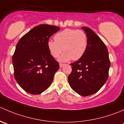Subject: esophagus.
Segmentation results:
<instances>
[{"label":"esophagus","instance_id":"obj_1","mask_svg":"<svg viewBox=\"0 0 124 124\" xmlns=\"http://www.w3.org/2000/svg\"><path fill=\"white\" fill-rule=\"evenodd\" d=\"M64 65H65L64 63H60V64H59V67H60V68H62V67H63V66Z\"/></svg>","mask_w":124,"mask_h":124}]
</instances>
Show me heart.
<instances>
[{"label":"heart","mask_w":124,"mask_h":124,"mask_svg":"<svg viewBox=\"0 0 124 124\" xmlns=\"http://www.w3.org/2000/svg\"><path fill=\"white\" fill-rule=\"evenodd\" d=\"M54 40L48 42V48L54 58H58L61 54L60 61L62 62L79 60L86 51L88 45V38L82 30L65 29L54 36Z\"/></svg>","instance_id":"obj_1"}]
</instances>
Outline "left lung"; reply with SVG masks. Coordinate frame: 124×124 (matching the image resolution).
<instances>
[{
  "label": "left lung",
  "mask_w": 124,
  "mask_h": 124,
  "mask_svg": "<svg viewBox=\"0 0 124 124\" xmlns=\"http://www.w3.org/2000/svg\"><path fill=\"white\" fill-rule=\"evenodd\" d=\"M88 38L84 56L71 63L68 80L71 88L79 95L87 96L98 92L108 78L110 61L105 44L92 30L82 27Z\"/></svg>",
  "instance_id": "1"
}]
</instances>
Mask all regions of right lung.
<instances>
[{
  "mask_svg": "<svg viewBox=\"0 0 124 124\" xmlns=\"http://www.w3.org/2000/svg\"><path fill=\"white\" fill-rule=\"evenodd\" d=\"M59 30L53 25H39L17 44L13 56L14 76L20 87L28 93L39 94L45 91L59 68L48 48L50 38Z\"/></svg>",
  "mask_w": 124,
  "mask_h": 124,
  "instance_id": "obj_1",
  "label": "right lung"
}]
</instances>
